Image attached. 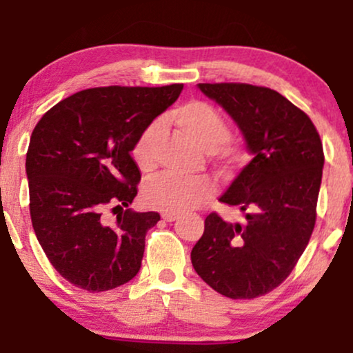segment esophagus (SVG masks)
I'll list each match as a JSON object with an SVG mask.
<instances>
[{"instance_id":"34e87169","label":"esophagus","mask_w":353,"mask_h":353,"mask_svg":"<svg viewBox=\"0 0 353 353\" xmlns=\"http://www.w3.org/2000/svg\"><path fill=\"white\" fill-rule=\"evenodd\" d=\"M163 219H164V221H168V222H174V221H177V219H179V214H176V212H164L163 214Z\"/></svg>"}]
</instances>
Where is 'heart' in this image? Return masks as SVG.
Here are the masks:
<instances>
[{"label": "heart", "instance_id": "b5f03b06", "mask_svg": "<svg viewBox=\"0 0 353 353\" xmlns=\"http://www.w3.org/2000/svg\"><path fill=\"white\" fill-rule=\"evenodd\" d=\"M172 121L184 132L208 151H216L224 157H232L237 149L230 145V129L224 116L212 104L204 101H190L172 112ZM163 137V123L154 119L145 124L132 145V157L137 168L149 172L157 164V148ZM214 194V182L208 177L185 179L176 174H161L148 181L143 199L148 208L163 212H184L194 209Z\"/></svg>", "mask_w": 353, "mask_h": 353}]
</instances>
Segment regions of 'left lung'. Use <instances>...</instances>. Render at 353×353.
<instances>
[{"mask_svg": "<svg viewBox=\"0 0 353 353\" xmlns=\"http://www.w3.org/2000/svg\"><path fill=\"white\" fill-rule=\"evenodd\" d=\"M199 89L232 116L254 157L221 197L245 222L230 224L210 212L190 261L216 292L261 297L289 277L314 232L322 141L310 117L274 89L245 83H201Z\"/></svg>", "mask_w": 353, "mask_h": 353, "instance_id": "8db88e82", "label": "left lung"}]
</instances>
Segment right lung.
I'll return each instance as SVG.
<instances>
[{"instance_id": "add662e5", "label": "right lung", "mask_w": 353, "mask_h": 353, "mask_svg": "<svg viewBox=\"0 0 353 353\" xmlns=\"http://www.w3.org/2000/svg\"><path fill=\"white\" fill-rule=\"evenodd\" d=\"M181 91L182 84L84 89L33 129L26 152L31 222L51 265L72 285L104 292L139 272L145 234L161 216L128 209L141 181L131 151ZM108 210L117 216L111 225Z\"/></svg>"}]
</instances>
